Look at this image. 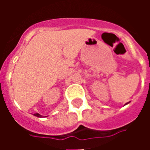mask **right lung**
I'll return each instance as SVG.
<instances>
[{
    "label": "right lung",
    "mask_w": 150,
    "mask_h": 150,
    "mask_svg": "<svg viewBox=\"0 0 150 150\" xmlns=\"http://www.w3.org/2000/svg\"><path fill=\"white\" fill-rule=\"evenodd\" d=\"M34 116H38V117H42V116H41L40 114H38V113H35V114H34Z\"/></svg>",
    "instance_id": "1"
}]
</instances>
